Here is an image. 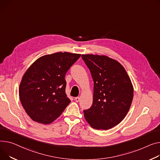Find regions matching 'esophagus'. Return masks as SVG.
<instances>
[{
    "instance_id": "obj_1",
    "label": "esophagus",
    "mask_w": 160,
    "mask_h": 160,
    "mask_svg": "<svg viewBox=\"0 0 160 160\" xmlns=\"http://www.w3.org/2000/svg\"><path fill=\"white\" fill-rule=\"evenodd\" d=\"M74 100H75V101L77 102H78L80 101V97H76L75 98H74Z\"/></svg>"
}]
</instances>
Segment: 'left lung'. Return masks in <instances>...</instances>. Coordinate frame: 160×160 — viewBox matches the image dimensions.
<instances>
[{"instance_id": "1", "label": "left lung", "mask_w": 160, "mask_h": 160, "mask_svg": "<svg viewBox=\"0 0 160 160\" xmlns=\"http://www.w3.org/2000/svg\"><path fill=\"white\" fill-rule=\"evenodd\" d=\"M94 82L93 102L84 117L94 129L107 130L120 123L128 112L134 89L124 68L104 55H82Z\"/></svg>"}]
</instances>
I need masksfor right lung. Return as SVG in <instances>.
<instances>
[{"instance_id": "1", "label": "right lung", "mask_w": 160, "mask_h": 160, "mask_svg": "<svg viewBox=\"0 0 160 160\" xmlns=\"http://www.w3.org/2000/svg\"><path fill=\"white\" fill-rule=\"evenodd\" d=\"M80 54L58 52L38 58L24 73L19 86L22 105L35 122L49 124L71 100L66 94V74Z\"/></svg>"}]
</instances>
